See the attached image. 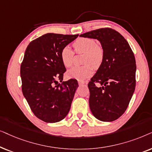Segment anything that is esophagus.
<instances>
[{
	"mask_svg": "<svg viewBox=\"0 0 152 152\" xmlns=\"http://www.w3.org/2000/svg\"><path fill=\"white\" fill-rule=\"evenodd\" d=\"M86 83L80 81V80H78V85H79V86H83V85H86Z\"/></svg>",
	"mask_w": 152,
	"mask_h": 152,
	"instance_id": "1",
	"label": "esophagus"
}]
</instances>
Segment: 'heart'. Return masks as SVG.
I'll return each instance as SVG.
<instances>
[{"mask_svg":"<svg viewBox=\"0 0 152 152\" xmlns=\"http://www.w3.org/2000/svg\"><path fill=\"white\" fill-rule=\"evenodd\" d=\"M77 53H83L84 64H88L81 67H74L66 72V76L79 80H84L90 77L93 73L92 65L96 68L102 63L104 58V50L102 46L91 38H79L74 43ZM74 51L69 46H66L61 52V58L66 67H71L74 64Z\"/></svg>","mask_w":152,"mask_h":152,"instance_id":"heart-1","label":"heart"}]
</instances>
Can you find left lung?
Segmentation results:
<instances>
[{"label":"left lung","mask_w":152,"mask_h":152,"mask_svg":"<svg viewBox=\"0 0 152 152\" xmlns=\"http://www.w3.org/2000/svg\"><path fill=\"white\" fill-rule=\"evenodd\" d=\"M80 37L97 39L104 50L102 64L88 83L89 105L97 120L113 122L124 114L134 93V54L124 37L110 28L92 30Z\"/></svg>","instance_id":"1"}]
</instances>
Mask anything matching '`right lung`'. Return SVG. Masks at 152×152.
<instances>
[{
	"instance_id": "right-lung-1",
	"label": "right lung",
	"mask_w": 152,
	"mask_h": 152,
	"mask_svg": "<svg viewBox=\"0 0 152 152\" xmlns=\"http://www.w3.org/2000/svg\"><path fill=\"white\" fill-rule=\"evenodd\" d=\"M78 36L45 34L30 42L25 51L20 70L22 92L34 115L45 122H60L69 112L77 80L55 85L62 82L66 70L62 50Z\"/></svg>"
}]
</instances>
